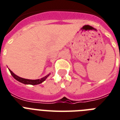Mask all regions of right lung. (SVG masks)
<instances>
[{
  "instance_id": "right-lung-1",
  "label": "right lung",
  "mask_w": 120,
  "mask_h": 120,
  "mask_svg": "<svg viewBox=\"0 0 120 120\" xmlns=\"http://www.w3.org/2000/svg\"><path fill=\"white\" fill-rule=\"evenodd\" d=\"M10 73L12 75V76L16 80H17L18 81L20 82H22L23 84H31V85H37V84H39L42 83V82H44L47 77L49 76V75H47L46 76L40 79H36V80H32V79H25L22 78H20V77L16 76V75H15L11 70H9Z\"/></svg>"
}]
</instances>
